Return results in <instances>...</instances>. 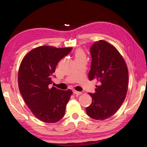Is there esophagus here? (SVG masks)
Instances as JSON below:
<instances>
[{
  "label": "esophagus",
  "mask_w": 147,
  "mask_h": 147,
  "mask_svg": "<svg viewBox=\"0 0 147 147\" xmlns=\"http://www.w3.org/2000/svg\"><path fill=\"white\" fill-rule=\"evenodd\" d=\"M73 93L75 94H77V95H80V94H82V92H78V91H76L75 90H73Z\"/></svg>",
  "instance_id": "34e87169"
}]
</instances>
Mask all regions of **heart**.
Listing matches in <instances>:
<instances>
[{
	"mask_svg": "<svg viewBox=\"0 0 147 147\" xmlns=\"http://www.w3.org/2000/svg\"><path fill=\"white\" fill-rule=\"evenodd\" d=\"M74 57H75V59L78 58H82V57H85V54L83 51L82 49H77L75 51V53H74Z\"/></svg>",
	"mask_w": 147,
	"mask_h": 147,
	"instance_id": "heart-1",
	"label": "heart"
}]
</instances>
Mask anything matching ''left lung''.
I'll list each match as a JSON object with an SVG mask.
<instances>
[{"label":"left lung","instance_id":"obj_1","mask_svg":"<svg viewBox=\"0 0 147 147\" xmlns=\"http://www.w3.org/2000/svg\"><path fill=\"white\" fill-rule=\"evenodd\" d=\"M92 63L89 80L97 85L92 99L86 108L88 115L96 120L109 119L116 113L125 100L128 89L129 73L122 55L110 43L99 40L90 48Z\"/></svg>","mask_w":147,"mask_h":147}]
</instances>
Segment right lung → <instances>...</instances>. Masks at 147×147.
<instances>
[{
    "mask_svg": "<svg viewBox=\"0 0 147 147\" xmlns=\"http://www.w3.org/2000/svg\"><path fill=\"white\" fill-rule=\"evenodd\" d=\"M72 50L41 46L25 55L20 63L18 82L20 93L28 108L37 119L55 123L64 117L66 105L73 92L52 87L51 76L56 66Z\"/></svg>",
    "mask_w": 147,
    "mask_h": 147,
    "instance_id": "1",
    "label": "right lung"
}]
</instances>
